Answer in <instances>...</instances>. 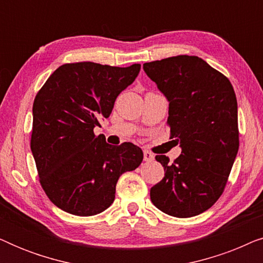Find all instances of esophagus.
<instances>
[{"mask_svg":"<svg viewBox=\"0 0 263 263\" xmlns=\"http://www.w3.org/2000/svg\"><path fill=\"white\" fill-rule=\"evenodd\" d=\"M143 160L147 161V163H151V161L154 160V156L151 152H148V151H145L143 152Z\"/></svg>","mask_w":263,"mask_h":263,"instance_id":"esophagus-1","label":"esophagus"}]
</instances>
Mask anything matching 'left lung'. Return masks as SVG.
Returning <instances> with one entry per match:
<instances>
[{
    "label": "left lung",
    "instance_id": "obj_1",
    "mask_svg": "<svg viewBox=\"0 0 263 263\" xmlns=\"http://www.w3.org/2000/svg\"><path fill=\"white\" fill-rule=\"evenodd\" d=\"M168 102L170 139L182 153L174 163L157 156L165 176L151 188L158 210L172 217L203 213L224 192L239 147L238 110L231 82L197 56L143 64Z\"/></svg>",
    "mask_w": 263,
    "mask_h": 263
}]
</instances>
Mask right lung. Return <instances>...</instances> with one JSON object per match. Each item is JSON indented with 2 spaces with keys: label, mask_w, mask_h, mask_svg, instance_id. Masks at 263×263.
<instances>
[{
  "label": "right lung",
  "mask_w": 263,
  "mask_h": 263,
  "mask_svg": "<svg viewBox=\"0 0 263 263\" xmlns=\"http://www.w3.org/2000/svg\"><path fill=\"white\" fill-rule=\"evenodd\" d=\"M140 64L111 67L93 62L57 68L34 98L31 151L39 182L50 201L67 213L89 217L115 200L122 174L141 164V148L96 136L118 95L139 75Z\"/></svg>",
  "instance_id": "add662e5"
}]
</instances>
